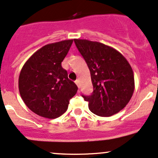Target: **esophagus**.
Instances as JSON below:
<instances>
[{
    "label": "esophagus",
    "mask_w": 158,
    "mask_h": 158,
    "mask_svg": "<svg viewBox=\"0 0 158 158\" xmlns=\"http://www.w3.org/2000/svg\"><path fill=\"white\" fill-rule=\"evenodd\" d=\"M75 83L76 84V85L78 86V88H79V79H76V80L75 81Z\"/></svg>",
    "instance_id": "34e87169"
}]
</instances>
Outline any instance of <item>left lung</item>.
Here are the masks:
<instances>
[{"mask_svg":"<svg viewBox=\"0 0 158 158\" xmlns=\"http://www.w3.org/2000/svg\"><path fill=\"white\" fill-rule=\"evenodd\" d=\"M74 42L91 73L93 93L82 95L89 110L101 117L120 112L129 103L135 88L129 62L118 51L103 43L79 39Z\"/></svg>","mask_w":158,"mask_h":158,"instance_id":"1","label":"left lung"}]
</instances>
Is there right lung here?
I'll return each mask as SVG.
<instances>
[{
    "label": "right lung",
    "mask_w": 158,
    "mask_h": 158,
    "mask_svg": "<svg viewBox=\"0 0 158 158\" xmlns=\"http://www.w3.org/2000/svg\"><path fill=\"white\" fill-rule=\"evenodd\" d=\"M73 40L50 43L37 50L21 70L19 89L30 110L46 118H56L67 110L78 88L67 76L61 62Z\"/></svg>",
    "instance_id": "obj_1"
}]
</instances>
